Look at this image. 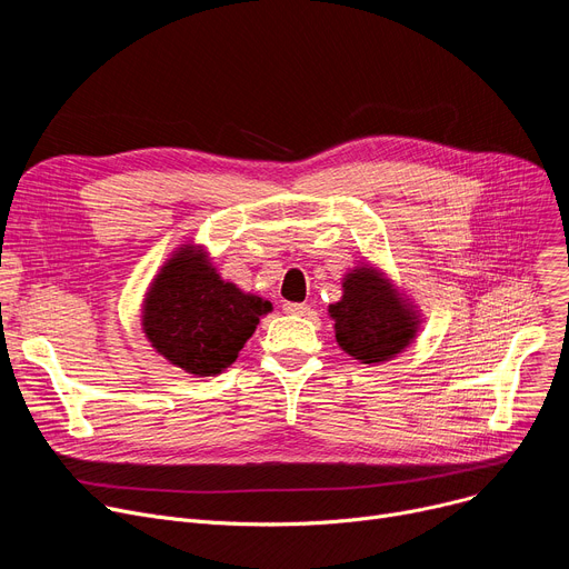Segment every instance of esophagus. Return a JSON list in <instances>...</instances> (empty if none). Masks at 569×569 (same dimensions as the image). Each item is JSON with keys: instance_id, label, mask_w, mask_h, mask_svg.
Returning a JSON list of instances; mask_svg holds the SVG:
<instances>
[{"instance_id": "esophagus-1", "label": "esophagus", "mask_w": 569, "mask_h": 569, "mask_svg": "<svg viewBox=\"0 0 569 569\" xmlns=\"http://www.w3.org/2000/svg\"><path fill=\"white\" fill-rule=\"evenodd\" d=\"M283 311L292 313V316H311L313 313V309L309 305H305V302H286Z\"/></svg>"}]
</instances>
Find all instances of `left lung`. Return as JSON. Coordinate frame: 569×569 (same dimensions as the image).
I'll return each mask as SVG.
<instances>
[{"label": "left lung", "mask_w": 569, "mask_h": 569, "mask_svg": "<svg viewBox=\"0 0 569 569\" xmlns=\"http://www.w3.org/2000/svg\"><path fill=\"white\" fill-rule=\"evenodd\" d=\"M341 300L327 307L339 348L360 365H385L399 357L425 322L422 309L385 272L360 260L341 279Z\"/></svg>", "instance_id": "8db88e82"}]
</instances>
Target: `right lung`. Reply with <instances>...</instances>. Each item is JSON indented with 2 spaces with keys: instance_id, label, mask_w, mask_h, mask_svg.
Segmentation results:
<instances>
[{
  "instance_id": "add662e5",
  "label": "right lung",
  "mask_w": 569,
  "mask_h": 569,
  "mask_svg": "<svg viewBox=\"0 0 569 569\" xmlns=\"http://www.w3.org/2000/svg\"><path fill=\"white\" fill-rule=\"evenodd\" d=\"M140 311L144 339L168 365L209 378L237 360L272 305L226 281L207 247L191 239L159 267Z\"/></svg>"
}]
</instances>
